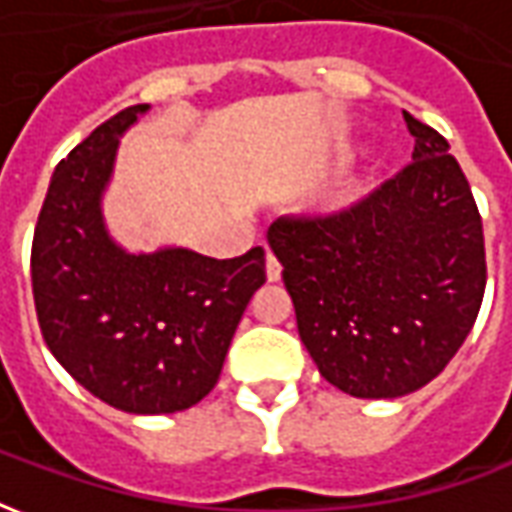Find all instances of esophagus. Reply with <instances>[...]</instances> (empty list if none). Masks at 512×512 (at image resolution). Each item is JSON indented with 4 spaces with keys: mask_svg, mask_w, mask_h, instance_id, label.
Wrapping results in <instances>:
<instances>
[{
    "mask_svg": "<svg viewBox=\"0 0 512 512\" xmlns=\"http://www.w3.org/2000/svg\"><path fill=\"white\" fill-rule=\"evenodd\" d=\"M266 277L268 282H277V279L282 277V263H279L274 252H268L266 255Z\"/></svg>",
    "mask_w": 512,
    "mask_h": 512,
    "instance_id": "esophagus-1",
    "label": "esophagus"
}]
</instances>
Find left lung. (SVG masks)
<instances>
[{"instance_id":"8db88e82","label":"left lung","mask_w":512,"mask_h":512,"mask_svg":"<svg viewBox=\"0 0 512 512\" xmlns=\"http://www.w3.org/2000/svg\"><path fill=\"white\" fill-rule=\"evenodd\" d=\"M411 164L332 216H282V263L301 343L354 397H400L439 376L485 293L483 219L447 139L403 112Z\"/></svg>"}]
</instances>
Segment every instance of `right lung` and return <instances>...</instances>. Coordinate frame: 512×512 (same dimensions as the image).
<instances>
[{
  "label": "right lung",
  "instance_id": "add662e5",
  "mask_svg": "<svg viewBox=\"0 0 512 512\" xmlns=\"http://www.w3.org/2000/svg\"><path fill=\"white\" fill-rule=\"evenodd\" d=\"M147 109L117 112L57 164L32 238V296L49 351L87 392L128 414H175L219 381L235 326L266 282V252L131 255L112 241L101 197L120 136Z\"/></svg>",
  "mask_w": 512,
  "mask_h": 512
}]
</instances>
